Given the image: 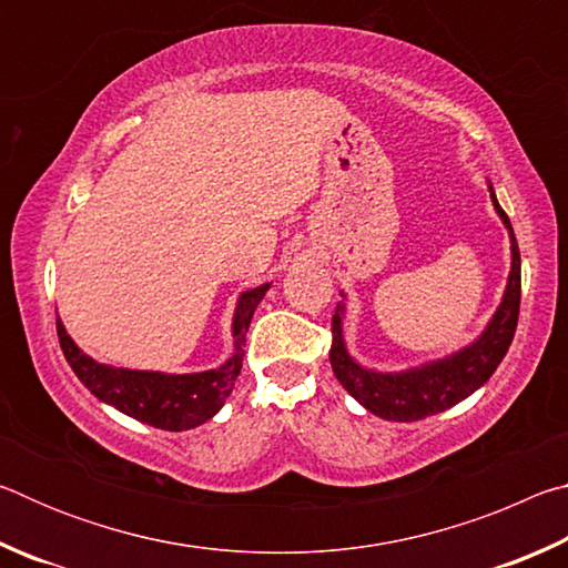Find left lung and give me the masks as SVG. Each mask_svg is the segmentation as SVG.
<instances>
[{
	"mask_svg": "<svg viewBox=\"0 0 568 568\" xmlns=\"http://www.w3.org/2000/svg\"><path fill=\"white\" fill-rule=\"evenodd\" d=\"M488 190H491L496 213L501 215L504 225L508 227V235H511V275H508L501 305H498L491 323L486 325V331L480 333V338L476 343H470L468 348L454 355H448V358L420 365V368H410L403 373H376L363 368V365L355 363L348 351H345L341 328L343 305L335 307L331 325L333 373L335 378L341 381V386L348 390L365 410L398 423H410L434 416V413L456 406V403L478 390L494 376L498 363L504 361L508 345L514 341L518 305H521V255H518V243L511 220L504 213V207L498 205L494 187L488 185Z\"/></svg>",
	"mask_w": 568,
	"mask_h": 568,
	"instance_id": "obj_1",
	"label": "left lung"
}]
</instances>
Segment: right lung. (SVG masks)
Listing matches in <instances>:
<instances>
[{
    "label": "right lung",
    "instance_id": "obj_1",
    "mask_svg": "<svg viewBox=\"0 0 568 568\" xmlns=\"http://www.w3.org/2000/svg\"><path fill=\"white\" fill-rule=\"evenodd\" d=\"M267 287L271 285L253 287V291L240 295L233 321L235 353L215 371L170 376V373L155 371L112 368V365L92 361L90 355L77 348L60 318H57V335H60L62 353L74 371V376L100 400L110 403V406L122 410L124 416L148 423V426L162 430H187L213 418L223 408L230 393H233L235 378L240 376V368H243V343L247 325L253 321L255 307L263 301Z\"/></svg>",
    "mask_w": 568,
    "mask_h": 568
}]
</instances>
